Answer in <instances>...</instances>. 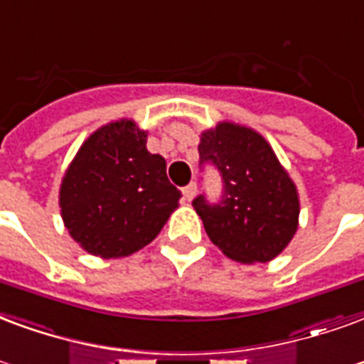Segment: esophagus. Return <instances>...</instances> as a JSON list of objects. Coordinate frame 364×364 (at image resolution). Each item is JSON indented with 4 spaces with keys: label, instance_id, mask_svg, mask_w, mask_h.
<instances>
[{
    "label": "esophagus",
    "instance_id": "1",
    "mask_svg": "<svg viewBox=\"0 0 364 364\" xmlns=\"http://www.w3.org/2000/svg\"><path fill=\"white\" fill-rule=\"evenodd\" d=\"M183 196H185V200H193L196 196V185L195 183H191V185H187L185 189H183Z\"/></svg>",
    "mask_w": 364,
    "mask_h": 364
}]
</instances>
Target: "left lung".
Masks as SVG:
<instances>
[{"mask_svg": "<svg viewBox=\"0 0 364 364\" xmlns=\"http://www.w3.org/2000/svg\"><path fill=\"white\" fill-rule=\"evenodd\" d=\"M200 166L222 173V200H193L210 241L231 260L270 262L289 245L299 225L295 183L262 134L222 121L200 134Z\"/></svg>", "mask_w": 364, "mask_h": 364, "instance_id": "8db88e82", "label": "left lung"}]
</instances>
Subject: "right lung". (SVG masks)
<instances>
[{
	"instance_id": "obj_1",
	"label": "right lung",
	"mask_w": 364,
	"mask_h": 364,
	"mask_svg": "<svg viewBox=\"0 0 364 364\" xmlns=\"http://www.w3.org/2000/svg\"><path fill=\"white\" fill-rule=\"evenodd\" d=\"M146 131L119 119L94 131L69 164L59 206L69 235L100 258L129 257L154 241L181 198Z\"/></svg>"
}]
</instances>
